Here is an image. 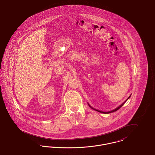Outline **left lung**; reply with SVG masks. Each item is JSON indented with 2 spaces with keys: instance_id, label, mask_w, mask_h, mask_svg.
<instances>
[{
  "instance_id": "1",
  "label": "left lung",
  "mask_w": 155,
  "mask_h": 155,
  "mask_svg": "<svg viewBox=\"0 0 155 155\" xmlns=\"http://www.w3.org/2000/svg\"><path fill=\"white\" fill-rule=\"evenodd\" d=\"M130 96H130L129 97H128V99H127L125 101V102H124V103H122V104H121L120 106H118V107H117L116 109H114V110H111L110 111H108V112H103V111H102L97 110H96V109H95V110L96 111H97L98 112H100V113H104V114H107V113H111L114 112V111H116L118 110L119 109H120V108H121V107L123 106V104H124L125 103V102H126V101H127V100H128V99L130 98ZM90 107H91V106H90ZM91 108H92V109H93L92 107H91Z\"/></svg>"
}]
</instances>
